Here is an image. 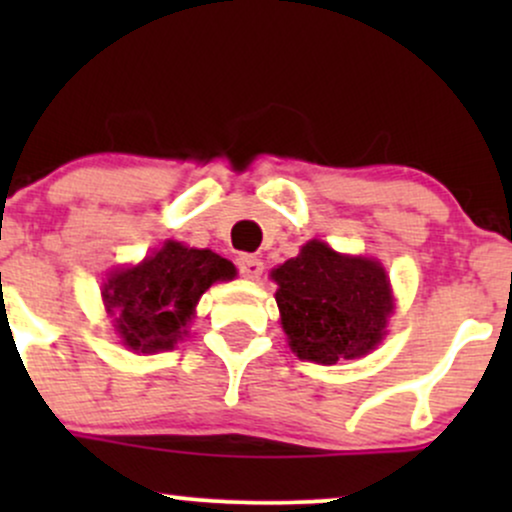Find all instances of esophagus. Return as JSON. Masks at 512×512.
<instances>
[{
	"label": "esophagus",
	"instance_id": "34e87169",
	"mask_svg": "<svg viewBox=\"0 0 512 512\" xmlns=\"http://www.w3.org/2000/svg\"><path fill=\"white\" fill-rule=\"evenodd\" d=\"M238 269H240V274L248 276V279H260L264 264H262L260 257L248 255V252H243V255L238 257Z\"/></svg>",
	"mask_w": 512,
	"mask_h": 512
}]
</instances>
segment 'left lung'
<instances>
[{
    "label": "left lung",
    "instance_id": "8db88e82",
    "mask_svg": "<svg viewBox=\"0 0 512 512\" xmlns=\"http://www.w3.org/2000/svg\"><path fill=\"white\" fill-rule=\"evenodd\" d=\"M281 325L298 358L337 363L368 354L385 334L392 293L385 269L366 257L337 255L310 240L272 272Z\"/></svg>",
    "mask_w": 512,
    "mask_h": 512
}]
</instances>
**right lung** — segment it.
<instances>
[{"instance_id":"1","label":"right lung","mask_w":512,"mask_h":512,"mask_svg":"<svg viewBox=\"0 0 512 512\" xmlns=\"http://www.w3.org/2000/svg\"><path fill=\"white\" fill-rule=\"evenodd\" d=\"M236 267L211 250L166 243L139 267L113 274L103 289L115 327L142 354L173 349L195 305L214 281L233 279Z\"/></svg>"}]
</instances>
